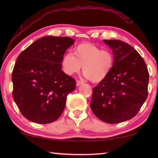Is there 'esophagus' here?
Listing matches in <instances>:
<instances>
[{"mask_svg": "<svg viewBox=\"0 0 158 158\" xmlns=\"http://www.w3.org/2000/svg\"><path fill=\"white\" fill-rule=\"evenodd\" d=\"M84 83L83 81H76V85L77 86H80V85H81L82 84H83Z\"/></svg>", "mask_w": 158, "mask_h": 158, "instance_id": "34e87169", "label": "esophagus"}]
</instances>
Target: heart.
<instances>
[{"label":"heart","instance_id":"obj_1","mask_svg":"<svg viewBox=\"0 0 158 158\" xmlns=\"http://www.w3.org/2000/svg\"><path fill=\"white\" fill-rule=\"evenodd\" d=\"M61 68L68 75L80 72L93 83L104 81L111 73L114 64L112 52L101 49L91 43H81L73 49V54L65 53L61 59Z\"/></svg>","mask_w":158,"mask_h":158}]
</instances>
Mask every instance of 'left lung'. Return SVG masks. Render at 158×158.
Here are the masks:
<instances>
[{"label":"left lung","instance_id":"1","mask_svg":"<svg viewBox=\"0 0 158 158\" xmlns=\"http://www.w3.org/2000/svg\"><path fill=\"white\" fill-rule=\"evenodd\" d=\"M103 42L112 49L114 64L109 76L94 87L90 106L99 119L116 124L135 116L146 101L149 73L130 45L116 40Z\"/></svg>","mask_w":158,"mask_h":158}]
</instances>
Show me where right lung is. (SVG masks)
Segmentation results:
<instances>
[{
  "label": "right lung",
  "instance_id": "right-lung-1",
  "mask_svg": "<svg viewBox=\"0 0 158 158\" xmlns=\"http://www.w3.org/2000/svg\"><path fill=\"white\" fill-rule=\"evenodd\" d=\"M74 43L68 36H44L17 57L12 73L13 98L31 122L52 123L63 112L67 96L75 89L76 82L62 70L60 62Z\"/></svg>",
  "mask_w": 158,
  "mask_h": 158
}]
</instances>
